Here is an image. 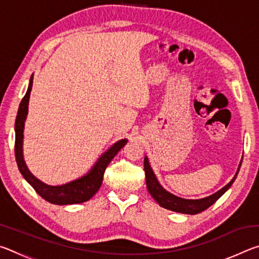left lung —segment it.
Segmentation results:
<instances>
[{"label":"left lung","instance_id":"1","mask_svg":"<svg viewBox=\"0 0 259 259\" xmlns=\"http://www.w3.org/2000/svg\"><path fill=\"white\" fill-rule=\"evenodd\" d=\"M241 163H242V161H241ZM241 163L239 165L238 171H236L233 179H232V181L227 184L226 186L223 187L222 190H219L217 193H214V194L210 195V196H208V198H204V199L185 200V199L178 198V196L170 194V193L164 191L163 188L160 186V184L157 183L156 178L154 176V174H153V171H152L150 164H148L147 157H145V160H144V169H145L146 186H147L148 192H150V194L153 196V199H154L156 202L161 205V207H163L168 210H171V211H175V212H181V213H186V214H196L199 212H202L205 209H208L210 205H212L223 194H224L227 190H229L232 184L234 183L236 176H238Z\"/></svg>","mask_w":259,"mask_h":259}]
</instances>
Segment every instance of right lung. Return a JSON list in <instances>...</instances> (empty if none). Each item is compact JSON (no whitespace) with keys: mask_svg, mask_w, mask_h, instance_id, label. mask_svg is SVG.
I'll use <instances>...</instances> for the list:
<instances>
[{"mask_svg":"<svg viewBox=\"0 0 259 259\" xmlns=\"http://www.w3.org/2000/svg\"><path fill=\"white\" fill-rule=\"evenodd\" d=\"M32 85L33 75L30 76L27 93H26L24 98L21 99L20 102L18 114H17L15 123V154L19 171L23 175L26 181L32 185L35 192H36L40 196H42L46 201H48V202L54 204H74L85 202V201L93 198L99 190V187L102 186L104 172L105 170H106L108 163L113 160V157L119 153L121 148L125 145L128 140L122 139L120 142L114 144L107 152H105L104 154L100 156V159L97 161V163L95 164L94 168L90 170L89 174H87L85 176L76 179V181L60 186H50L40 182L37 178H35L33 175L28 171L23 157L24 123L26 120V115H27L28 112V100L30 90H32Z\"/></svg>","mask_w":259,"mask_h":259,"instance_id":"add662e5","label":"right lung"}]
</instances>
